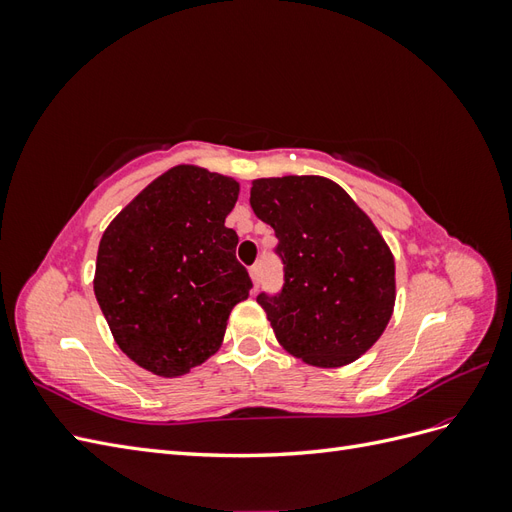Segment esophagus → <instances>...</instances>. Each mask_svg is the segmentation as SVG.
Returning <instances> with one entry per match:
<instances>
[{"instance_id":"34e87169","label":"esophagus","mask_w":512,"mask_h":512,"mask_svg":"<svg viewBox=\"0 0 512 512\" xmlns=\"http://www.w3.org/2000/svg\"><path fill=\"white\" fill-rule=\"evenodd\" d=\"M250 277H252V282H254V290H258V284H260V265L250 267Z\"/></svg>"}]
</instances>
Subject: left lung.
I'll return each instance as SVG.
<instances>
[{"instance_id": "1", "label": "left lung", "mask_w": 512, "mask_h": 512, "mask_svg": "<svg viewBox=\"0 0 512 512\" xmlns=\"http://www.w3.org/2000/svg\"><path fill=\"white\" fill-rule=\"evenodd\" d=\"M250 205L284 265L282 290L256 297L277 342L316 367L359 359L395 305V260L374 222L324 177L256 179Z\"/></svg>"}]
</instances>
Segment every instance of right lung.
I'll return each mask as SVG.
<instances>
[{"instance_id": "add662e5", "label": "right lung", "mask_w": 512, "mask_h": 512, "mask_svg": "<svg viewBox=\"0 0 512 512\" xmlns=\"http://www.w3.org/2000/svg\"><path fill=\"white\" fill-rule=\"evenodd\" d=\"M239 183L181 164L151 181L104 230L94 292L117 346L162 378L218 352L252 280L226 215Z\"/></svg>"}]
</instances>
